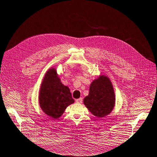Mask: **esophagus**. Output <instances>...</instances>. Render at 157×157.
Returning <instances> with one entry per match:
<instances>
[{
  "instance_id": "obj_1",
  "label": "esophagus",
  "mask_w": 157,
  "mask_h": 157,
  "mask_svg": "<svg viewBox=\"0 0 157 157\" xmlns=\"http://www.w3.org/2000/svg\"><path fill=\"white\" fill-rule=\"evenodd\" d=\"M75 102L77 103H82V98H79V99H78L75 100Z\"/></svg>"
}]
</instances>
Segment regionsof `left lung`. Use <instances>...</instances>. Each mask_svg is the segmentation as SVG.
Listing matches in <instances>:
<instances>
[{"label":"left lung","instance_id":"left-lung-1","mask_svg":"<svg viewBox=\"0 0 157 157\" xmlns=\"http://www.w3.org/2000/svg\"><path fill=\"white\" fill-rule=\"evenodd\" d=\"M84 103L97 118L108 115L115 104L114 91L109 78L103 75L92 82L89 94L84 98Z\"/></svg>","mask_w":157,"mask_h":157}]
</instances>
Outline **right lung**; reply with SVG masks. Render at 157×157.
<instances>
[{
    "mask_svg": "<svg viewBox=\"0 0 157 157\" xmlns=\"http://www.w3.org/2000/svg\"><path fill=\"white\" fill-rule=\"evenodd\" d=\"M74 103L69 88L60 82L54 69L46 73L39 93V103L46 114L58 118L71 104Z\"/></svg>",
    "mask_w": 157,
    "mask_h": 157,
    "instance_id": "obj_1",
    "label": "right lung"
}]
</instances>
